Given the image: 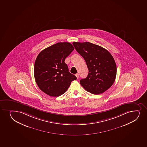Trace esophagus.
<instances>
[{"label": "esophagus", "instance_id": "1", "mask_svg": "<svg viewBox=\"0 0 147 147\" xmlns=\"http://www.w3.org/2000/svg\"><path fill=\"white\" fill-rule=\"evenodd\" d=\"M75 76H76V77H77V79L79 78V74H78V73H77V74H75Z\"/></svg>", "mask_w": 147, "mask_h": 147}]
</instances>
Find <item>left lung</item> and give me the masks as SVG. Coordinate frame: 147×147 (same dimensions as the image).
<instances>
[{"label":"left lung","mask_w":147,"mask_h":147,"mask_svg":"<svg viewBox=\"0 0 147 147\" xmlns=\"http://www.w3.org/2000/svg\"><path fill=\"white\" fill-rule=\"evenodd\" d=\"M78 53L84 59L88 69L87 77L80 80L86 90L101 94L111 88L115 80L117 68L111 53L101 46L89 42H73Z\"/></svg>","instance_id":"obj_1"}]
</instances>
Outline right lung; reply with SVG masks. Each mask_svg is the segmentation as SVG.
<instances>
[{"label":"right lung","mask_w":147,"mask_h":147,"mask_svg":"<svg viewBox=\"0 0 147 147\" xmlns=\"http://www.w3.org/2000/svg\"><path fill=\"white\" fill-rule=\"evenodd\" d=\"M74 49L71 43L58 42L41 51L34 65V76L41 90L52 97L66 92L77 78L68 71L65 58Z\"/></svg>","instance_id":"add662e5"}]
</instances>
